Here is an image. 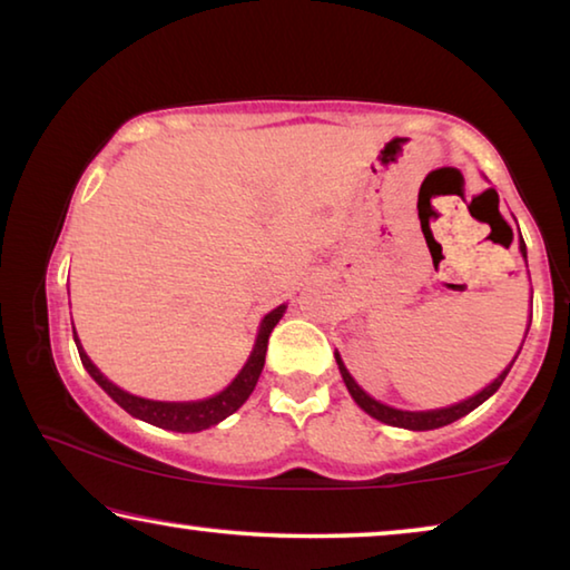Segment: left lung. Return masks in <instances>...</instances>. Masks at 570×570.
<instances>
[{"label": "left lung", "instance_id": "obj_1", "mask_svg": "<svg viewBox=\"0 0 570 570\" xmlns=\"http://www.w3.org/2000/svg\"><path fill=\"white\" fill-rule=\"evenodd\" d=\"M493 193H495V190H493ZM495 196H498V193H495ZM518 234H520V228H518ZM518 248H520V256H523V262H525V266H528V250H525L523 236H520ZM530 304H533V292H530ZM530 316H533V314H530ZM528 330H530V324L525 326L523 342H525V336H528ZM523 342H520L515 356L505 364V370L500 372L493 382L485 384V387L472 394V397L460 400V402H455V404H448V407H438V410H400V407H392V404H384V402H380V400H374L372 394H366V392L360 387V384H356V380L352 377L350 370H346V366H344L340 352H334V360H336V366H340V374H342V380H344V384H346V390H350V394H352V400H354L356 404H360V407H362L366 414H370V417L380 420V422H384V424H392V428H402V430H412V432H424V430L445 428V424L455 422V420H460V417H465L468 412H472L475 407H480L482 402L493 397V394L500 390V384H503V380L508 377L510 366L515 364L520 350H523Z\"/></svg>", "mask_w": 570, "mask_h": 570}]
</instances>
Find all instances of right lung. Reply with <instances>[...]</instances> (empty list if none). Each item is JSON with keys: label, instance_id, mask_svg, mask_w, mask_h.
Returning a JSON list of instances; mask_svg holds the SVG:
<instances>
[{"label": "right lung", "instance_id": "obj_1", "mask_svg": "<svg viewBox=\"0 0 570 570\" xmlns=\"http://www.w3.org/2000/svg\"><path fill=\"white\" fill-rule=\"evenodd\" d=\"M286 314V304H278L276 308L268 312L262 324H258V334L254 342V350H250L246 364L240 366V372L230 380L228 387H224L216 394L204 400H190V402H166V400H148V397H138V394L125 392L118 384L110 382L105 374L95 366V362L85 352V346L77 336L75 326H72V336L77 344V352H80L82 366L88 370L90 377L100 384V387L108 392V397L112 402H118L120 407L132 414L135 420H142L148 424H156V428L163 430H173V432H200L214 428V424L224 422L228 414H234L240 404H244L250 392H254L258 377H262L264 362H266V346H268V336H272L274 326L278 320Z\"/></svg>", "mask_w": 570, "mask_h": 570}]
</instances>
